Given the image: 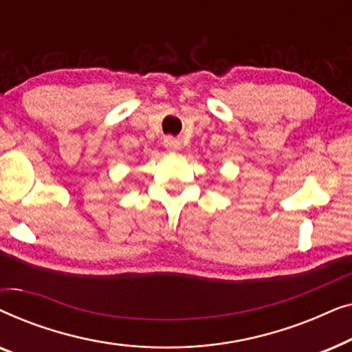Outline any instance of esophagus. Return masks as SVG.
Masks as SVG:
<instances>
[{
  "label": "esophagus",
  "instance_id": "34e87169",
  "mask_svg": "<svg viewBox=\"0 0 352 352\" xmlns=\"http://www.w3.org/2000/svg\"><path fill=\"white\" fill-rule=\"evenodd\" d=\"M163 146H165V148H166L168 152L175 153V152H177V151H181L182 142L179 141V139H176V138L166 136L165 139H163Z\"/></svg>",
  "mask_w": 352,
  "mask_h": 352
}]
</instances>
